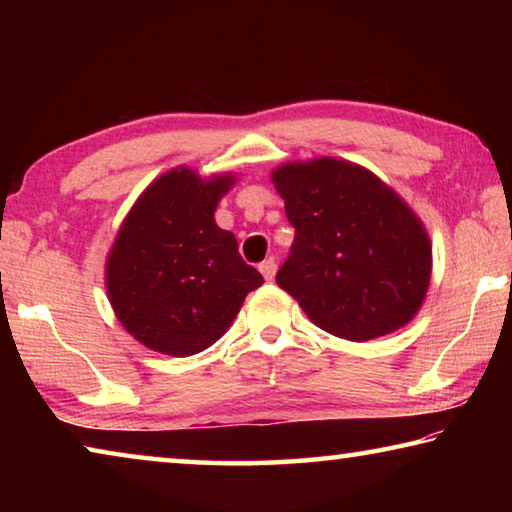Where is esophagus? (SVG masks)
Listing matches in <instances>:
<instances>
[{
  "label": "esophagus",
  "mask_w": 512,
  "mask_h": 512,
  "mask_svg": "<svg viewBox=\"0 0 512 512\" xmlns=\"http://www.w3.org/2000/svg\"><path fill=\"white\" fill-rule=\"evenodd\" d=\"M275 271H277L275 259H264V262L259 264V273L264 275V280H266V282H271V280H273V277H275Z\"/></svg>",
  "instance_id": "esophagus-1"
}]
</instances>
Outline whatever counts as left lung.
Instances as JSON below:
<instances>
[{
	"mask_svg": "<svg viewBox=\"0 0 512 512\" xmlns=\"http://www.w3.org/2000/svg\"><path fill=\"white\" fill-rule=\"evenodd\" d=\"M271 180L296 228L280 289L325 332L363 343L411 323L431 280V239L404 198L361 164L287 162Z\"/></svg>",
	"mask_w": 512,
	"mask_h": 512,
	"instance_id": "left-lung-1",
	"label": "left lung"
}]
</instances>
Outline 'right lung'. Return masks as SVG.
Instances as JSON below:
<instances>
[{
  "label": "right lung",
  "instance_id": "obj_1",
  "mask_svg": "<svg viewBox=\"0 0 512 512\" xmlns=\"http://www.w3.org/2000/svg\"><path fill=\"white\" fill-rule=\"evenodd\" d=\"M235 173L169 169L137 198L106 259V291L128 334L153 352L192 357L228 332L264 277L214 221Z\"/></svg>",
  "mask_w": 512,
  "mask_h": 512
}]
</instances>
